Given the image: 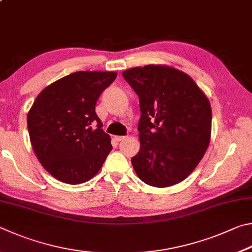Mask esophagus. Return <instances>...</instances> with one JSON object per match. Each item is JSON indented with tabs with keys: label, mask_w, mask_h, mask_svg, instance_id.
I'll return each mask as SVG.
<instances>
[{
	"label": "esophagus",
	"mask_w": 252,
	"mask_h": 252,
	"mask_svg": "<svg viewBox=\"0 0 252 252\" xmlns=\"http://www.w3.org/2000/svg\"><path fill=\"white\" fill-rule=\"evenodd\" d=\"M126 137H125V136H115V137H114V139L115 140H116V142L117 143H119V142H122V140H124V139H125Z\"/></svg>",
	"instance_id": "esophagus-1"
}]
</instances>
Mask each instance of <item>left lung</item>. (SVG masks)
<instances>
[{"instance_id": "obj_1", "label": "left lung", "mask_w": 252, "mask_h": 252, "mask_svg": "<svg viewBox=\"0 0 252 252\" xmlns=\"http://www.w3.org/2000/svg\"><path fill=\"white\" fill-rule=\"evenodd\" d=\"M139 97L140 149L131 158L149 186H174L190 175L210 143L211 106L188 74L167 65L124 70Z\"/></svg>"}]
</instances>
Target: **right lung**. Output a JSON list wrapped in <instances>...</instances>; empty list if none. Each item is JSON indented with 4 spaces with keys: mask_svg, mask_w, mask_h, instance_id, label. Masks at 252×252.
Segmentation results:
<instances>
[{
    "mask_svg": "<svg viewBox=\"0 0 252 252\" xmlns=\"http://www.w3.org/2000/svg\"><path fill=\"white\" fill-rule=\"evenodd\" d=\"M116 76L97 70L72 73L44 88L29 110L33 151L60 182L78 185L92 179L112 151L95 105Z\"/></svg>",
    "mask_w": 252,
    "mask_h": 252,
    "instance_id": "right-lung-1",
    "label": "right lung"
}]
</instances>
